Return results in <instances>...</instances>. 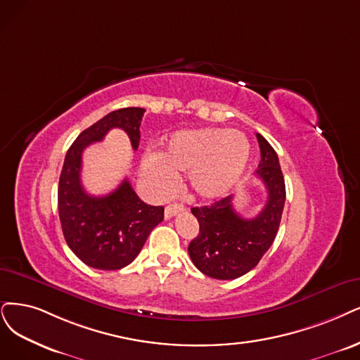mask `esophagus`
Listing matches in <instances>:
<instances>
[{
    "label": "esophagus",
    "instance_id": "esophagus-1",
    "mask_svg": "<svg viewBox=\"0 0 360 360\" xmlns=\"http://www.w3.org/2000/svg\"><path fill=\"white\" fill-rule=\"evenodd\" d=\"M182 210H184V206H182V205H178V203L169 205V206H166V209H165V218H166V219H170L172 217H175L176 214H179V212H182Z\"/></svg>",
    "mask_w": 360,
    "mask_h": 360
}]
</instances>
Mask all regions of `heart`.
Instances as JSON below:
<instances>
[{"label":"heart","instance_id":"heart-1","mask_svg":"<svg viewBox=\"0 0 360 360\" xmlns=\"http://www.w3.org/2000/svg\"><path fill=\"white\" fill-rule=\"evenodd\" d=\"M250 158V143L243 133L224 129L184 130L173 135L166 150L146 153L142 178L155 197H167L176 187L175 173H187L195 197L218 198L242 178Z\"/></svg>","mask_w":360,"mask_h":360}]
</instances>
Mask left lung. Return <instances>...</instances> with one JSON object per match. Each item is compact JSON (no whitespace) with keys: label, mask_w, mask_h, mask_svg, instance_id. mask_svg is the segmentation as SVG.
Instances as JSON below:
<instances>
[{"label":"left lung","mask_w":360,"mask_h":360,"mask_svg":"<svg viewBox=\"0 0 360 360\" xmlns=\"http://www.w3.org/2000/svg\"><path fill=\"white\" fill-rule=\"evenodd\" d=\"M261 162L257 178L267 188V203L255 218L246 219L233 207V195L210 206L193 207L200 230L188 246V254L203 274L218 281H233L250 271L273 245L286 198L285 178L273 146L259 133Z\"/></svg>","instance_id":"obj_1"}]
</instances>
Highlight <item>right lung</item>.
<instances>
[{
    "label": "right lung",
    "instance_id": "add662e5",
    "mask_svg": "<svg viewBox=\"0 0 360 360\" xmlns=\"http://www.w3.org/2000/svg\"><path fill=\"white\" fill-rule=\"evenodd\" d=\"M143 108H122L106 114L79 133L66 153L59 178L58 209L66 243L86 265L98 270H120L138 257L146 238L163 221L165 207L143 203L124 179L106 195L95 197L82 185L83 151L117 127L127 133L138 150Z\"/></svg>",
    "mask_w": 360,
    "mask_h": 360
}]
</instances>
